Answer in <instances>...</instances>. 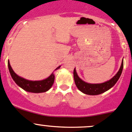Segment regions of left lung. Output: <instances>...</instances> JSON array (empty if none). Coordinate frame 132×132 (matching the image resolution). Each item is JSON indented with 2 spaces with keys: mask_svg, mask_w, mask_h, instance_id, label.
I'll return each mask as SVG.
<instances>
[{
  "mask_svg": "<svg viewBox=\"0 0 132 132\" xmlns=\"http://www.w3.org/2000/svg\"><path fill=\"white\" fill-rule=\"evenodd\" d=\"M123 66H124V62H123L122 59L121 66H120L117 73L113 78L111 79L109 81H106L105 83H100V84H90V83H87L83 81V80H81L78 77L77 73H76V69L74 68V70H73V77H74L75 83H76L77 88L85 94H88V95L100 94L110 89L117 82L120 75H121L122 72Z\"/></svg>",
  "mask_w": 132,
  "mask_h": 132,
  "instance_id": "left-lung-1",
  "label": "left lung"
}]
</instances>
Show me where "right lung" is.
<instances>
[{
    "instance_id": "add662e5",
    "label": "right lung",
    "mask_w": 132,
    "mask_h": 132,
    "mask_svg": "<svg viewBox=\"0 0 132 132\" xmlns=\"http://www.w3.org/2000/svg\"><path fill=\"white\" fill-rule=\"evenodd\" d=\"M8 65L10 73L13 81L21 88L27 92H34V93L46 92L48 90L50 89V88L52 87L53 84L54 80H55V76H54L53 73H51V75L49 77L42 80V81H29V80H27L25 79L19 77L13 72V70H12L10 66L9 60L8 61ZM60 67V66L56 68L55 70L59 69Z\"/></svg>"
}]
</instances>
